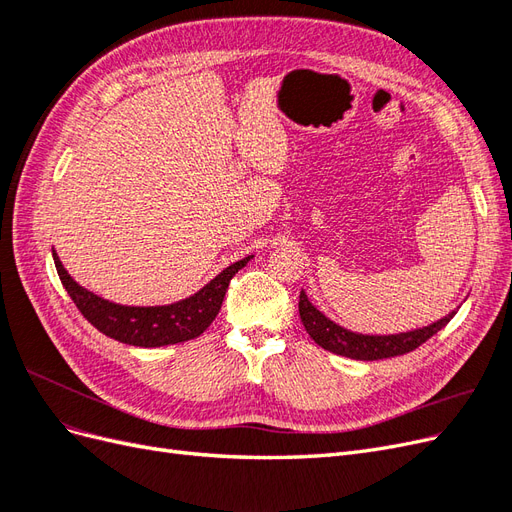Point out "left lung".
<instances>
[{"instance_id": "8db88e82", "label": "left lung", "mask_w": 512, "mask_h": 512, "mask_svg": "<svg viewBox=\"0 0 512 512\" xmlns=\"http://www.w3.org/2000/svg\"><path fill=\"white\" fill-rule=\"evenodd\" d=\"M299 316L305 331L314 342L329 350L333 354L348 356V359L356 361H378V359H391V356H399L416 350L421 344H425L431 335H436L440 329H444L455 312L444 316L442 320L429 324V327L399 333V335H361L352 333L344 327H339L333 320H329L322 312L309 303L307 294L301 290L299 294Z\"/></svg>"}]
</instances>
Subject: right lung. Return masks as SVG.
Listing matches in <instances>:
<instances>
[{
    "label": "right lung",
    "instance_id": "1",
    "mask_svg": "<svg viewBox=\"0 0 512 512\" xmlns=\"http://www.w3.org/2000/svg\"><path fill=\"white\" fill-rule=\"evenodd\" d=\"M250 258L252 256H247L243 260H237L235 265L226 267L205 288H200L188 299L177 301L173 305L128 307L106 301L98 297V294L76 284L53 250L59 280L68 290L74 305L79 307V312L106 337H113L121 344L141 348L181 344L203 333L215 320V316H218L230 280L239 269L247 265Z\"/></svg>",
    "mask_w": 512,
    "mask_h": 512
}]
</instances>
